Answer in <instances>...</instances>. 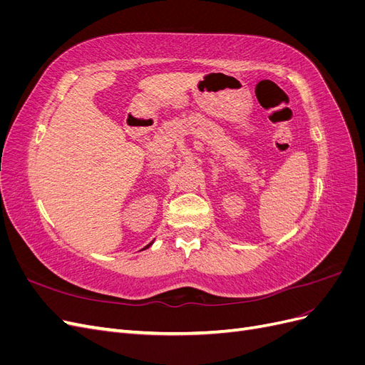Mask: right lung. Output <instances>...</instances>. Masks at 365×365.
<instances>
[{"instance_id": "1", "label": "right lung", "mask_w": 365, "mask_h": 365, "mask_svg": "<svg viewBox=\"0 0 365 365\" xmlns=\"http://www.w3.org/2000/svg\"><path fill=\"white\" fill-rule=\"evenodd\" d=\"M152 244H153V242H150V244H149V245H148V247H145V248H143V250H146V248H149V247H150V245H152Z\"/></svg>"}]
</instances>
